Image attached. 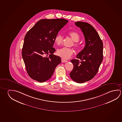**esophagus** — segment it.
Instances as JSON below:
<instances>
[{
  "mask_svg": "<svg viewBox=\"0 0 122 122\" xmlns=\"http://www.w3.org/2000/svg\"><path fill=\"white\" fill-rule=\"evenodd\" d=\"M61 61H62V62H68L67 60H64L63 59H61Z\"/></svg>",
  "mask_w": 122,
  "mask_h": 122,
  "instance_id": "esophagus-1",
  "label": "esophagus"
}]
</instances>
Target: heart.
<instances>
[{"mask_svg":"<svg viewBox=\"0 0 122 122\" xmlns=\"http://www.w3.org/2000/svg\"><path fill=\"white\" fill-rule=\"evenodd\" d=\"M68 35L71 38L74 43L72 45L76 48L79 49L80 48V45L77 42L80 40V34L76 32H70L68 33ZM63 37L60 34H57L54 38V42L57 45L60 46L63 42ZM74 53L73 50L70 48H59L57 50L56 54L58 56L64 59H68L72 56Z\"/></svg>","mask_w":122,"mask_h":122,"instance_id":"b5f03b06","label":"heart"}]
</instances>
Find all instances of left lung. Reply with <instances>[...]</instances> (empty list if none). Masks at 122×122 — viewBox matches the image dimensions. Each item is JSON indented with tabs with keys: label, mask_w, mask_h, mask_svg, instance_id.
I'll list each match as a JSON object with an SVG mask.
<instances>
[{
	"label": "left lung",
	"mask_w": 122,
	"mask_h": 122,
	"mask_svg": "<svg viewBox=\"0 0 122 122\" xmlns=\"http://www.w3.org/2000/svg\"><path fill=\"white\" fill-rule=\"evenodd\" d=\"M75 24L82 30L86 45L77 55V59L71 60L74 68L70 76L74 81L81 83L92 80L98 72L103 60V43L91 25L82 22H77Z\"/></svg>",
	"instance_id": "obj_1"
}]
</instances>
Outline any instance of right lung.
I'll return each mask as SVG.
<instances>
[{"mask_svg":"<svg viewBox=\"0 0 122 122\" xmlns=\"http://www.w3.org/2000/svg\"><path fill=\"white\" fill-rule=\"evenodd\" d=\"M68 22L64 19H42L27 33L22 55L27 72L32 79L40 82L48 80L61 62L60 57L53 54L55 49L53 47L54 38Z\"/></svg>","mask_w":122,"mask_h":122,"instance_id":"right-lung-1","label":"right lung"}]
</instances>
